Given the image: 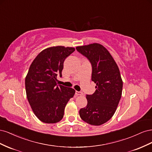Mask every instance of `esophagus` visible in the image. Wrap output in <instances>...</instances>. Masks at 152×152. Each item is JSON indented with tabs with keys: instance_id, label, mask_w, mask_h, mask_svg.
I'll return each mask as SVG.
<instances>
[{
	"instance_id": "esophagus-1",
	"label": "esophagus",
	"mask_w": 152,
	"mask_h": 152,
	"mask_svg": "<svg viewBox=\"0 0 152 152\" xmlns=\"http://www.w3.org/2000/svg\"><path fill=\"white\" fill-rule=\"evenodd\" d=\"M75 94L77 96H83V93H82L80 91H75Z\"/></svg>"
}]
</instances>
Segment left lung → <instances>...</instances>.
Returning <instances> with one entry per match:
<instances>
[{
  "label": "left lung",
  "mask_w": 152,
  "mask_h": 152,
  "mask_svg": "<svg viewBox=\"0 0 152 152\" xmlns=\"http://www.w3.org/2000/svg\"><path fill=\"white\" fill-rule=\"evenodd\" d=\"M92 65L91 80L96 91L86 95L87 104L79 111L80 118L91 125L100 126L108 121L115 112L121 98L123 82L112 55L98 43L76 48Z\"/></svg>",
  "instance_id": "1"
}]
</instances>
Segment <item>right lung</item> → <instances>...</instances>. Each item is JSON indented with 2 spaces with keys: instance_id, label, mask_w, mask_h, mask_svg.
I'll list each match as a JSON object with an SVG mask.
<instances>
[{
  "instance_id": "right-lung-1",
  "label": "right lung",
  "mask_w": 152,
  "mask_h": 152,
  "mask_svg": "<svg viewBox=\"0 0 152 152\" xmlns=\"http://www.w3.org/2000/svg\"><path fill=\"white\" fill-rule=\"evenodd\" d=\"M75 48L50 47L42 50L31 63L25 78L27 99L34 114L40 121L54 124L60 121L65 106L75 91L57 84L62 76L65 59Z\"/></svg>"
}]
</instances>
